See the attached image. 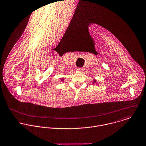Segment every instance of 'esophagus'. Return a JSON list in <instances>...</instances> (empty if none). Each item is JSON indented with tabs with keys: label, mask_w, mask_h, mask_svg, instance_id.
I'll list each match as a JSON object with an SVG mask.
<instances>
[{
	"label": "esophagus",
	"mask_w": 146,
	"mask_h": 146,
	"mask_svg": "<svg viewBox=\"0 0 146 146\" xmlns=\"http://www.w3.org/2000/svg\"><path fill=\"white\" fill-rule=\"evenodd\" d=\"M77 70L79 71V72H82L83 70V68H80V67H78L77 68Z\"/></svg>",
	"instance_id": "obj_1"
}]
</instances>
